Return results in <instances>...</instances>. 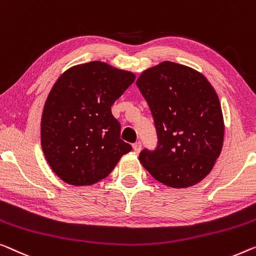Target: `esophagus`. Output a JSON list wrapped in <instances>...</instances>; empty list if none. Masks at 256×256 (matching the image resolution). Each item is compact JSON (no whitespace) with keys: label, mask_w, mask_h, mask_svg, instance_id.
<instances>
[{"label":"esophagus","mask_w":256,"mask_h":256,"mask_svg":"<svg viewBox=\"0 0 256 256\" xmlns=\"http://www.w3.org/2000/svg\"><path fill=\"white\" fill-rule=\"evenodd\" d=\"M132 147H133V150H134L136 152H139L141 150V142L140 141H138V142L133 144Z\"/></svg>","instance_id":"obj_1"}]
</instances>
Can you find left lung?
I'll return each instance as SVG.
<instances>
[{
	"mask_svg": "<svg viewBox=\"0 0 256 256\" xmlns=\"http://www.w3.org/2000/svg\"><path fill=\"white\" fill-rule=\"evenodd\" d=\"M136 84L158 136L155 150L140 152L141 164L169 188L196 185L223 147L226 125L215 88L201 72L170 60L146 68Z\"/></svg>",
	"mask_w": 256,
	"mask_h": 256,
	"instance_id": "8db88e82",
	"label": "left lung"
}]
</instances>
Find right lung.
<instances>
[{"label": "right lung", "instance_id": "right-lung-1", "mask_svg": "<svg viewBox=\"0 0 256 256\" xmlns=\"http://www.w3.org/2000/svg\"><path fill=\"white\" fill-rule=\"evenodd\" d=\"M134 79L131 71L93 60L68 68L52 85L41 116V147L64 182L93 185L131 152L112 106Z\"/></svg>", "mask_w": 256, "mask_h": 256}]
</instances>
